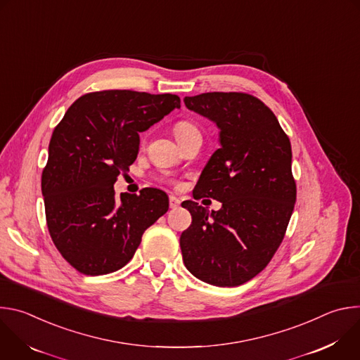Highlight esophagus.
<instances>
[{
	"mask_svg": "<svg viewBox=\"0 0 360 360\" xmlns=\"http://www.w3.org/2000/svg\"><path fill=\"white\" fill-rule=\"evenodd\" d=\"M181 205V199L179 198H176V196H174V195H171L169 196V208L171 210H175V208H178Z\"/></svg>",
	"mask_w": 360,
	"mask_h": 360,
	"instance_id": "1",
	"label": "esophagus"
}]
</instances>
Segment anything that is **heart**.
<instances>
[{
    "label": "heart",
    "mask_w": 360,
    "mask_h": 360,
    "mask_svg": "<svg viewBox=\"0 0 360 360\" xmlns=\"http://www.w3.org/2000/svg\"><path fill=\"white\" fill-rule=\"evenodd\" d=\"M174 132H175V136L178 141L186 138V136H191V135H195V134H199V129L196 128V125H193L192 122L189 121H179L175 124L174 127ZM172 184H175L174 181H171Z\"/></svg>",
    "instance_id": "1"
}]
</instances>
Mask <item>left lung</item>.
<instances>
[{
    "instance_id": "left-lung-1",
    "label": "left lung",
    "mask_w": 360,
    "mask_h": 360,
    "mask_svg": "<svg viewBox=\"0 0 360 360\" xmlns=\"http://www.w3.org/2000/svg\"><path fill=\"white\" fill-rule=\"evenodd\" d=\"M184 102L221 129V148L202 171L193 198L222 202L212 212L193 200L182 203L192 217L179 238L184 264L203 282L239 286L268 266L285 238L296 200L290 141L253 95L205 92Z\"/></svg>"
}]
</instances>
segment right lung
<instances>
[{"label":"right lung","mask_w":360,"mask_h":360,"mask_svg":"<svg viewBox=\"0 0 360 360\" xmlns=\"http://www.w3.org/2000/svg\"><path fill=\"white\" fill-rule=\"evenodd\" d=\"M181 107L174 94L107 89L79 96L56 127L41 175L48 232L63 258L84 275L125 266L142 233L168 211L157 188L114 191L134 164L139 132Z\"/></svg>","instance_id":"1"}]
</instances>
